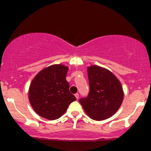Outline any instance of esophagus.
I'll use <instances>...</instances> for the list:
<instances>
[{
  "mask_svg": "<svg viewBox=\"0 0 151 151\" xmlns=\"http://www.w3.org/2000/svg\"><path fill=\"white\" fill-rule=\"evenodd\" d=\"M74 96H75V97L77 99H79V93H75V94H74Z\"/></svg>",
  "mask_w": 151,
  "mask_h": 151,
  "instance_id": "obj_1",
  "label": "esophagus"
}]
</instances>
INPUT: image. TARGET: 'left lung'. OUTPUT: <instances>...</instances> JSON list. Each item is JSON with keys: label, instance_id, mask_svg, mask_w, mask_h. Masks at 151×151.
Returning a JSON list of instances; mask_svg holds the SVG:
<instances>
[{"label": "left lung", "instance_id": "1", "mask_svg": "<svg viewBox=\"0 0 151 151\" xmlns=\"http://www.w3.org/2000/svg\"><path fill=\"white\" fill-rule=\"evenodd\" d=\"M89 93L79 99L85 113L93 120L109 119L119 110L124 100V90L120 81L104 67H87Z\"/></svg>", "mask_w": 151, "mask_h": 151}]
</instances>
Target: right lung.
Here are the masks:
<instances>
[{"mask_svg": "<svg viewBox=\"0 0 151 151\" xmlns=\"http://www.w3.org/2000/svg\"><path fill=\"white\" fill-rule=\"evenodd\" d=\"M69 67L62 64L50 65L35 76L28 90V99L38 115L52 121L61 117L76 100L66 80Z\"/></svg>", "mask_w": 151, "mask_h": 151, "instance_id": "right-lung-1", "label": "right lung"}]
</instances>
